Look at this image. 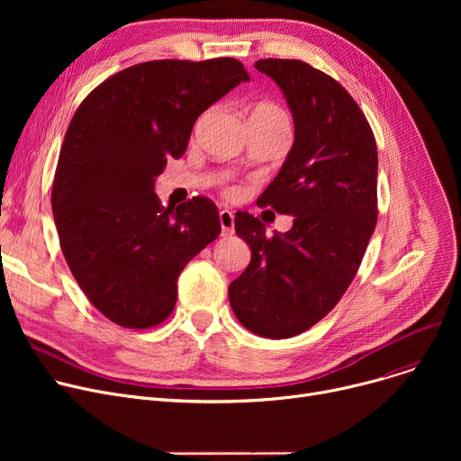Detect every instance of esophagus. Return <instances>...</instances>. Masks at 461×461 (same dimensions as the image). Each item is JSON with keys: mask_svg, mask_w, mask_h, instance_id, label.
<instances>
[{"mask_svg": "<svg viewBox=\"0 0 461 461\" xmlns=\"http://www.w3.org/2000/svg\"><path fill=\"white\" fill-rule=\"evenodd\" d=\"M218 218H221V226H222V235H231L233 233V212L224 209L221 211V214H218Z\"/></svg>", "mask_w": 461, "mask_h": 461, "instance_id": "esophagus-1", "label": "esophagus"}]
</instances>
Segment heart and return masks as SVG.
I'll return each mask as SVG.
<instances>
[{
	"label": "heart",
	"mask_w": 461,
	"mask_h": 461,
	"mask_svg": "<svg viewBox=\"0 0 461 461\" xmlns=\"http://www.w3.org/2000/svg\"><path fill=\"white\" fill-rule=\"evenodd\" d=\"M252 115L271 117V119H285V113H284L278 106H275V104H271V103H259V104H256V108L252 110ZM228 194H230V196H237L239 188H230Z\"/></svg>",
	"instance_id": "obj_1"
}]
</instances>
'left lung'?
<instances>
[{
  "label": "left lung",
  "mask_w": 461,
  "mask_h": 461,
  "mask_svg": "<svg viewBox=\"0 0 461 461\" xmlns=\"http://www.w3.org/2000/svg\"><path fill=\"white\" fill-rule=\"evenodd\" d=\"M256 68L282 89L295 125L258 205L295 218L267 237L258 216L235 214L252 259L228 295L249 330L280 340L323 320L353 282L377 222V148L353 96L325 72L299 59H259Z\"/></svg>",
  "instance_id": "1"
}]
</instances>
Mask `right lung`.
<instances>
[{
  "mask_svg": "<svg viewBox=\"0 0 461 461\" xmlns=\"http://www.w3.org/2000/svg\"><path fill=\"white\" fill-rule=\"evenodd\" d=\"M249 80L233 58L145 61L96 86L72 115L52 212L72 276L110 321L162 323L185 265L221 233L211 200L164 207L155 177L167 157H183L196 119Z\"/></svg>",
  "mask_w": 461,
  "mask_h": 461,
  "instance_id": "right-lung-1",
  "label": "right lung"
}]
</instances>
